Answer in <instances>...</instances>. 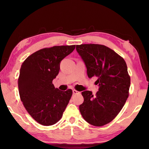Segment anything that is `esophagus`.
<instances>
[{
  "label": "esophagus",
  "mask_w": 149,
  "mask_h": 149,
  "mask_svg": "<svg viewBox=\"0 0 149 149\" xmlns=\"http://www.w3.org/2000/svg\"><path fill=\"white\" fill-rule=\"evenodd\" d=\"M73 93L74 94H80V92L76 91V90H75V89H73Z\"/></svg>",
  "instance_id": "1"
}]
</instances>
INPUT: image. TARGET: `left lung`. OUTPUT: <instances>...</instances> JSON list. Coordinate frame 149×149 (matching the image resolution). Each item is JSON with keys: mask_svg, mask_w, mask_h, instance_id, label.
I'll return each mask as SVG.
<instances>
[{"mask_svg": "<svg viewBox=\"0 0 149 149\" xmlns=\"http://www.w3.org/2000/svg\"><path fill=\"white\" fill-rule=\"evenodd\" d=\"M76 48L89 78L97 77L100 86L95 97L90 91L81 93L84 102L79 111L89 124L104 125L118 116L129 96L130 78L127 65L123 57L102 45L82 44Z\"/></svg>", "mask_w": 149, "mask_h": 149, "instance_id": "left-lung-1", "label": "left lung"}]
</instances>
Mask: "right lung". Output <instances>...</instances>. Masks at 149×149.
<instances>
[{
  "label": "right lung",
  "instance_id": "right-lung-1",
  "mask_svg": "<svg viewBox=\"0 0 149 149\" xmlns=\"http://www.w3.org/2000/svg\"><path fill=\"white\" fill-rule=\"evenodd\" d=\"M76 45L54 46L33 53L22 63L18 87L23 104L38 123L48 126L56 124L73 94L62 91L52 81L60 71L61 61L73 52Z\"/></svg>",
  "mask_w": 149,
  "mask_h": 149
}]
</instances>
